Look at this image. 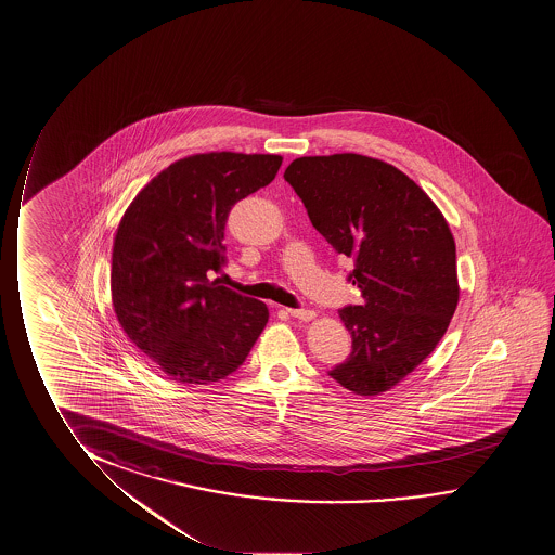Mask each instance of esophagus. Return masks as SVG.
Wrapping results in <instances>:
<instances>
[{
    "mask_svg": "<svg viewBox=\"0 0 555 555\" xmlns=\"http://www.w3.org/2000/svg\"><path fill=\"white\" fill-rule=\"evenodd\" d=\"M287 312L293 318H297V320H302V322H310V320H314L315 312L314 310H305V308H287Z\"/></svg>",
    "mask_w": 555,
    "mask_h": 555,
    "instance_id": "34e87169",
    "label": "esophagus"
}]
</instances>
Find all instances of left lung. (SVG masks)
<instances>
[{"label": "left lung", "mask_w": 555, "mask_h": 555, "mask_svg": "<svg viewBox=\"0 0 555 555\" xmlns=\"http://www.w3.org/2000/svg\"><path fill=\"white\" fill-rule=\"evenodd\" d=\"M283 178L339 255L362 305L339 315L352 352L330 375L360 397L390 390L435 350L460 298L444 216L404 172L356 153L295 158Z\"/></svg>", "instance_id": "obj_1"}]
</instances>
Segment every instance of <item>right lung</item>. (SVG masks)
Here are the masks:
<instances>
[{
    "instance_id": "obj_1",
    "label": "right lung",
    "mask_w": 555,
    "mask_h": 555,
    "mask_svg": "<svg viewBox=\"0 0 555 555\" xmlns=\"http://www.w3.org/2000/svg\"><path fill=\"white\" fill-rule=\"evenodd\" d=\"M282 160L232 151L180 158L126 208L113 245V307L128 339L168 379L208 385L228 377L264 330V302L210 273L225 264L233 205L272 182Z\"/></svg>"
}]
</instances>
